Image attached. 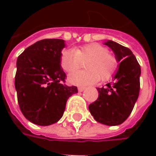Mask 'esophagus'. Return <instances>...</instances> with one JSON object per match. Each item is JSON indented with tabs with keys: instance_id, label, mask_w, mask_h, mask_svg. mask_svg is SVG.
Listing matches in <instances>:
<instances>
[{
	"instance_id": "obj_1",
	"label": "esophagus",
	"mask_w": 156,
	"mask_h": 156,
	"mask_svg": "<svg viewBox=\"0 0 156 156\" xmlns=\"http://www.w3.org/2000/svg\"><path fill=\"white\" fill-rule=\"evenodd\" d=\"M78 89L79 92H83V91H84L85 89H86V88H83V87H78Z\"/></svg>"
}]
</instances>
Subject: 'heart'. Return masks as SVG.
<instances>
[{"instance_id": "b5f03b06", "label": "heart", "mask_w": 156, "mask_h": 156, "mask_svg": "<svg viewBox=\"0 0 156 156\" xmlns=\"http://www.w3.org/2000/svg\"><path fill=\"white\" fill-rule=\"evenodd\" d=\"M86 71L73 73L68 76L69 83L77 86L94 84L101 79L108 81L115 75L118 69L117 58L105 46L98 43H90L79 48L66 49L62 52L60 64L67 73L77 70L84 62Z\"/></svg>"}]
</instances>
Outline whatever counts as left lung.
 <instances>
[{"instance_id":"8db88e82","label":"left lung","mask_w":156,"mask_h":156,"mask_svg":"<svg viewBox=\"0 0 156 156\" xmlns=\"http://www.w3.org/2000/svg\"><path fill=\"white\" fill-rule=\"evenodd\" d=\"M105 44L113 50L120 63L113 81L106 87L97 88L98 99L88 108L97 122L115 126L126 120L134 108L140 94L141 70L130 49L109 40Z\"/></svg>"}]
</instances>
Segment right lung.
Returning <instances> with one entry per match:
<instances>
[{"instance_id":"obj_1","label":"right lung","mask_w":156,"mask_h":156,"mask_svg":"<svg viewBox=\"0 0 156 156\" xmlns=\"http://www.w3.org/2000/svg\"><path fill=\"white\" fill-rule=\"evenodd\" d=\"M62 39H43L26 48L16 61L15 88L21 111L33 124L48 126L63 115L67 100L78 93L68 87L60 64Z\"/></svg>"}]
</instances>
